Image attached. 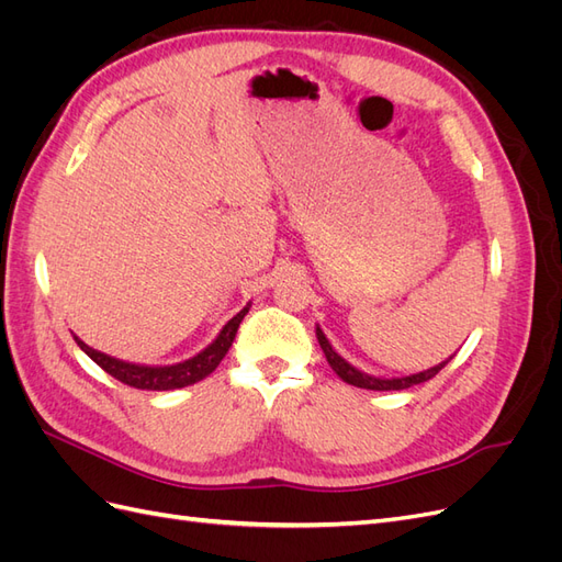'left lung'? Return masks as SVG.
I'll return each mask as SVG.
<instances>
[{
	"mask_svg": "<svg viewBox=\"0 0 562 562\" xmlns=\"http://www.w3.org/2000/svg\"><path fill=\"white\" fill-rule=\"evenodd\" d=\"M316 337H318V345H321L323 353H326V359H328L330 368L337 372L339 378H342L347 384L361 386V389H372V391H401V389H407V386H413V384H422V382H427V380L436 378L438 372H440V368H446V363L452 359V356H450V359H448L446 363H438L436 368H429V370H424V372H417V375H411V378L382 380V378L366 375V372H361V370H356L353 366H349V363L342 359V356H337V353H335V349L330 347V342L326 339V335H323V330H321V328H316Z\"/></svg>",
	"mask_w": 562,
	"mask_h": 562,
	"instance_id": "8db88e82",
	"label": "left lung"
}]
</instances>
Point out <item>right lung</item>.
Listing matches in <instances>:
<instances>
[{
    "label": "right lung",
    "instance_id": "right-lung-1",
    "mask_svg": "<svg viewBox=\"0 0 562 562\" xmlns=\"http://www.w3.org/2000/svg\"><path fill=\"white\" fill-rule=\"evenodd\" d=\"M248 314V307H244L239 314H236L227 326L223 328L215 337V342L209 345L201 353H196L194 359L178 363V366H164V368H149V366H135V363H124L119 359H112L108 353H100L91 349L89 345H83L81 339L75 335V342L81 347V351H87L91 359L103 368L105 372L119 382H124L135 389H147V391H168V389H180L187 384H194L203 380L206 375L220 366V361L225 359V353L229 351L236 330H239V323Z\"/></svg>",
    "mask_w": 562,
    "mask_h": 562
}]
</instances>
